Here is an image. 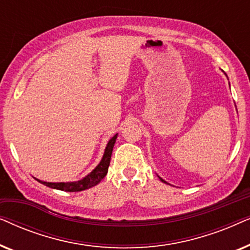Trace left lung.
<instances>
[{
	"label": "left lung",
	"instance_id": "obj_1",
	"mask_svg": "<svg viewBox=\"0 0 250 250\" xmlns=\"http://www.w3.org/2000/svg\"><path fill=\"white\" fill-rule=\"evenodd\" d=\"M158 177H159V179H160V181H162V182H164V183H167L165 180H163V179H162V177H160V176H158ZM167 184H168V183H167Z\"/></svg>",
	"mask_w": 250,
	"mask_h": 250
}]
</instances>
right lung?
Wrapping results in <instances>:
<instances>
[{
    "label": "right lung",
    "mask_w": 250,
    "mask_h": 250,
    "mask_svg": "<svg viewBox=\"0 0 250 250\" xmlns=\"http://www.w3.org/2000/svg\"><path fill=\"white\" fill-rule=\"evenodd\" d=\"M117 134H115L112 138L109 140L105 146L104 156L100 160V163L98 164V166L92 170L91 173H88L86 176L83 177L82 180L74 181V182H45V181H41L36 179L40 183L44 184V186L52 188V189L61 190V191H67V192H78V191L87 190L90 188L97 186L101 182V180L107 175L108 173V167L110 164L111 159V153L112 149H114L116 139H117Z\"/></svg>",
    "instance_id": "1"
}]
</instances>
